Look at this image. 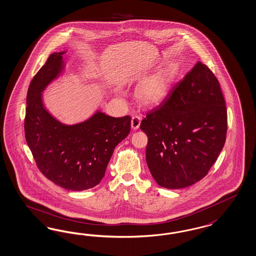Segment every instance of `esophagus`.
I'll list each match as a JSON object with an SVG mask.
<instances>
[{
    "label": "esophagus",
    "mask_w": 256,
    "mask_h": 256,
    "mask_svg": "<svg viewBox=\"0 0 256 256\" xmlns=\"http://www.w3.org/2000/svg\"><path fill=\"white\" fill-rule=\"evenodd\" d=\"M141 118L140 116L134 115L132 116V120H131V125H132V128L134 130L136 129H138L140 125Z\"/></svg>",
    "instance_id": "esophagus-1"
}]
</instances>
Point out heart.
Instances as JSON below:
<instances>
[{
    "instance_id": "heart-1",
    "label": "heart",
    "mask_w": 256,
    "mask_h": 256,
    "mask_svg": "<svg viewBox=\"0 0 256 256\" xmlns=\"http://www.w3.org/2000/svg\"><path fill=\"white\" fill-rule=\"evenodd\" d=\"M177 68L174 64L160 68L154 74L147 77L138 88L136 96L142 104L154 106L164 99L174 81Z\"/></svg>"
}]
</instances>
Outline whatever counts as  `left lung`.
<instances>
[{"label": "left lung", "instance_id": "left-lung-1", "mask_svg": "<svg viewBox=\"0 0 256 256\" xmlns=\"http://www.w3.org/2000/svg\"><path fill=\"white\" fill-rule=\"evenodd\" d=\"M148 136L146 161L157 184L168 190L202 180L216 161L227 132L220 82L197 62L156 108L142 120Z\"/></svg>", "mask_w": 256, "mask_h": 256}]
</instances>
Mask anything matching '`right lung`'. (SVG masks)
I'll return each mask as SVG.
<instances>
[{"mask_svg": "<svg viewBox=\"0 0 256 256\" xmlns=\"http://www.w3.org/2000/svg\"><path fill=\"white\" fill-rule=\"evenodd\" d=\"M54 52L34 75L26 99V142L42 174L65 190L82 191L99 184L116 146L131 130V118H113L98 111L88 120L66 125L45 109L42 91L64 68Z\"/></svg>", "mask_w": 256, "mask_h": 256, "instance_id": "add662e5", "label": "right lung"}]
</instances>
